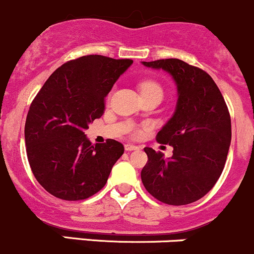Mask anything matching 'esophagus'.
<instances>
[{
  "label": "esophagus",
  "instance_id": "34e87169",
  "mask_svg": "<svg viewBox=\"0 0 254 254\" xmlns=\"http://www.w3.org/2000/svg\"><path fill=\"white\" fill-rule=\"evenodd\" d=\"M125 149H126L127 152H130V150H138L139 149V147H137V145H134V144H129V143H128V144L125 145Z\"/></svg>",
  "mask_w": 254,
  "mask_h": 254
}]
</instances>
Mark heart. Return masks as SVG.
<instances>
[{"label":"heart","mask_w":254,"mask_h":254,"mask_svg":"<svg viewBox=\"0 0 254 254\" xmlns=\"http://www.w3.org/2000/svg\"><path fill=\"white\" fill-rule=\"evenodd\" d=\"M147 91H155L162 94V87L154 81H144L140 84V92H147Z\"/></svg>","instance_id":"heart-1"}]
</instances>
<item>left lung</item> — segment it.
I'll return each instance as SVG.
<instances>
[{
  "label": "left lung",
  "mask_w": 254,
  "mask_h": 254,
  "mask_svg": "<svg viewBox=\"0 0 254 254\" xmlns=\"http://www.w3.org/2000/svg\"><path fill=\"white\" fill-rule=\"evenodd\" d=\"M162 69L177 85L178 101L157 140L173 155L144 148L148 162L140 178L147 191L168 205H187L212 189L225 167L231 144V117L222 94L204 70L179 59L142 62Z\"/></svg>",
  "instance_id": "8db88e82"
}]
</instances>
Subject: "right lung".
Returning <instances> with one entry per match:
<instances>
[{"mask_svg":"<svg viewBox=\"0 0 254 254\" xmlns=\"http://www.w3.org/2000/svg\"><path fill=\"white\" fill-rule=\"evenodd\" d=\"M132 63L102 55L70 60L50 75L34 97L24 127L27 157L49 194L76 201L105 187L124 154V144L109 139L94 145L85 129L102 116L105 97Z\"/></svg>","mask_w":254,"mask_h":254,"instance_id":"1","label":"right lung"}]
</instances>
